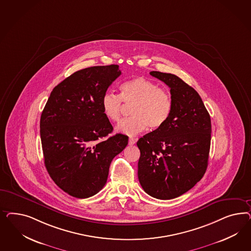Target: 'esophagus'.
Masks as SVG:
<instances>
[{
  "label": "esophagus",
  "instance_id": "esophagus-1",
  "mask_svg": "<svg viewBox=\"0 0 251 251\" xmlns=\"http://www.w3.org/2000/svg\"><path fill=\"white\" fill-rule=\"evenodd\" d=\"M135 143H136V139H134V138H132V137H129V145H133L134 144H135Z\"/></svg>",
  "mask_w": 251,
  "mask_h": 251
}]
</instances>
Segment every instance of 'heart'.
<instances>
[{
  "mask_svg": "<svg viewBox=\"0 0 251 251\" xmlns=\"http://www.w3.org/2000/svg\"><path fill=\"white\" fill-rule=\"evenodd\" d=\"M122 101L133 104L129 119L118 124L116 130L127 135H135L147 128H162L172 112L170 94L145 77H135L121 85V94L106 93L101 99V107L106 119L118 122L121 120Z\"/></svg>",
  "mask_w": 251,
  "mask_h": 251,
  "instance_id": "1",
  "label": "heart"
}]
</instances>
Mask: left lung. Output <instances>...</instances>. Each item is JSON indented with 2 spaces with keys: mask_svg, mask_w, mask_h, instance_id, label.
<instances>
[{
  "mask_svg": "<svg viewBox=\"0 0 251 251\" xmlns=\"http://www.w3.org/2000/svg\"><path fill=\"white\" fill-rule=\"evenodd\" d=\"M170 88L173 103L167 123L139 139L138 178L147 194L178 197L204 175L211 145V118L197 91L179 77L152 71Z\"/></svg>",
  "mask_w": 251,
  "mask_h": 251,
  "instance_id": "8db88e82",
  "label": "left lung"
}]
</instances>
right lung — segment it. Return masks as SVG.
Returning a JSON list of instances; mask_svg holds the SVG:
<instances>
[{
    "label": "right lung",
    "mask_w": 251,
    "mask_h": 251,
    "mask_svg": "<svg viewBox=\"0 0 251 251\" xmlns=\"http://www.w3.org/2000/svg\"><path fill=\"white\" fill-rule=\"evenodd\" d=\"M122 75L119 65L77 71L55 86L40 118V138L48 173L64 192L79 199L105 186L109 166L128 145L103 113L101 99Z\"/></svg>",
    "instance_id": "obj_1"
}]
</instances>
